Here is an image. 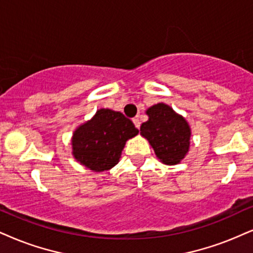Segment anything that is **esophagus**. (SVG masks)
I'll use <instances>...</instances> for the list:
<instances>
[{"label":"esophagus","mask_w":253,"mask_h":253,"mask_svg":"<svg viewBox=\"0 0 253 253\" xmlns=\"http://www.w3.org/2000/svg\"><path fill=\"white\" fill-rule=\"evenodd\" d=\"M132 122H133V124H135V126L137 127V129H139V127H141V121H139L138 117L133 118Z\"/></svg>","instance_id":"obj_1"}]
</instances>
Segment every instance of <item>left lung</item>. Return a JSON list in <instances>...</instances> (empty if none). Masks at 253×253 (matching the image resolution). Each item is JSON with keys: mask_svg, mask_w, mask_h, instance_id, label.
<instances>
[{"mask_svg": "<svg viewBox=\"0 0 253 253\" xmlns=\"http://www.w3.org/2000/svg\"><path fill=\"white\" fill-rule=\"evenodd\" d=\"M149 120L141 126V135L148 139L162 163L176 165L188 154L191 129L185 118L164 103L146 110Z\"/></svg>", "mask_w": 253, "mask_h": 253, "instance_id": "obj_1", "label": "left lung"}]
</instances>
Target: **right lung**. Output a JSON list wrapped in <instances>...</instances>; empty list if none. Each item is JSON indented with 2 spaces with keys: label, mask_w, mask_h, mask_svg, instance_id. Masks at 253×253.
<instances>
[{
  "label": "right lung",
  "mask_w": 253,
  "mask_h": 253,
  "mask_svg": "<svg viewBox=\"0 0 253 253\" xmlns=\"http://www.w3.org/2000/svg\"><path fill=\"white\" fill-rule=\"evenodd\" d=\"M137 133L138 129L122 112L99 109L91 120L74 131L73 155L96 172L110 170L120 161L126 142Z\"/></svg>",
  "instance_id": "add662e5"
}]
</instances>
